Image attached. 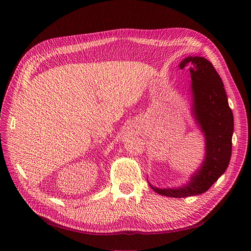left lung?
I'll use <instances>...</instances> for the list:
<instances>
[{"label":"left lung","instance_id":"1","mask_svg":"<svg viewBox=\"0 0 251 251\" xmlns=\"http://www.w3.org/2000/svg\"><path fill=\"white\" fill-rule=\"evenodd\" d=\"M190 66L195 117L205 137V159L187 187L152 189L166 197L186 198L205 193L226 172L231 157L233 115L223 80L210 61L201 56L185 58L180 67Z\"/></svg>","mask_w":251,"mask_h":251}]
</instances>
